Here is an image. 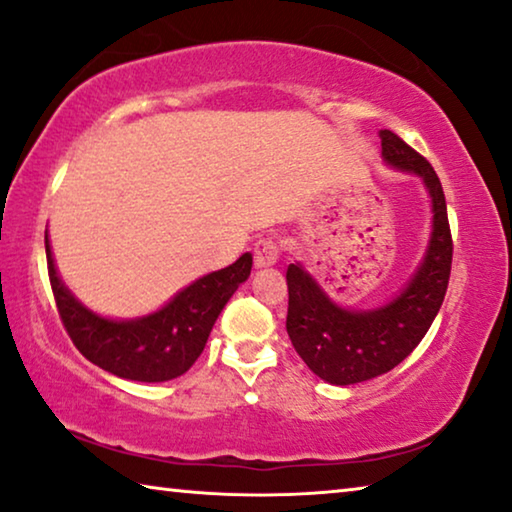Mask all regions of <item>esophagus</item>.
Here are the masks:
<instances>
[{"mask_svg": "<svg viewBox=\"0 0 512 512\" xmlns=\"http://www.w3.org/2000/svg\"><path fill=\"white\" fill-rule=\"evenodd\" d=\"M279 261V245L272 238H261L254 245L256 267H272Z\"/></svg>", "mask_w": 512, "mask_h": 512, "instance_id": "esophagus-1", "label": "esophagus"}]
</instances>
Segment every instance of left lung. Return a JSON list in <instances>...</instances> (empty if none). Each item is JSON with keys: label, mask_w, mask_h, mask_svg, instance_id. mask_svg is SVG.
I'll list each match as a JSON object with an SVG mask.
<instances>
[{"label": "left lung", "mask_w": 512, "mask_h": 512, "mask_svg": "<svg viewBox=\"0 0 512 512\" xmlns=\"http://www.w3.org/2000/svg\"><path fill=\"white\" fill-rule=\"evenodd\" d=\"M380 139L384 162L419 176L430 194L428 249L410 281L387 304L355 311L336 304L302 263H290L286 272L290 341L304 364L336 387L373 380L410 355L439 313L451 277L453 240L435 169L391 130H380Z\"/></svg>", "instance_id": "left-lung-1"}]
</instances>
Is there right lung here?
<instances>
[{"instance_id":"add662e5","label":"right lung","mask_w":512,"mask_h":512,"mask_svg":"<svg viewBox=\"0 0 512 512\" xmlns=\"http://www.w3.org/2000/svg\"><path fill=\"white\" fill-rule=\"evenodd\" d=\"M47 272L61 322L82 355L123 380L167 382L187 373L206 348L219 313L251 272V254L192 281L148 316L114 320L93 313L61 281L45 235Z\"/></svg>"}]
</instances>
